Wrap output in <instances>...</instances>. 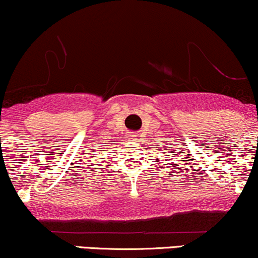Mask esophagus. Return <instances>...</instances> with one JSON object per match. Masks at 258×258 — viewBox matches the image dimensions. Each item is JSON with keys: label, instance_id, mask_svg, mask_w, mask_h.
<instances>
[{"label": "esophagus", "instance_id": "1", "mask_svg": "<svg viewBox=\"0 0 258 258\" xmlns=\"http://www.w3.org/2000/svg\"><path fill=\"white\" fill-rule=\"evenodd\" d=\"M126 138H128L129 141H136V140H138V135H136V134H128Z\"/></svg>", "mask_w": 258, "mask_h": 258}]
</instances>
